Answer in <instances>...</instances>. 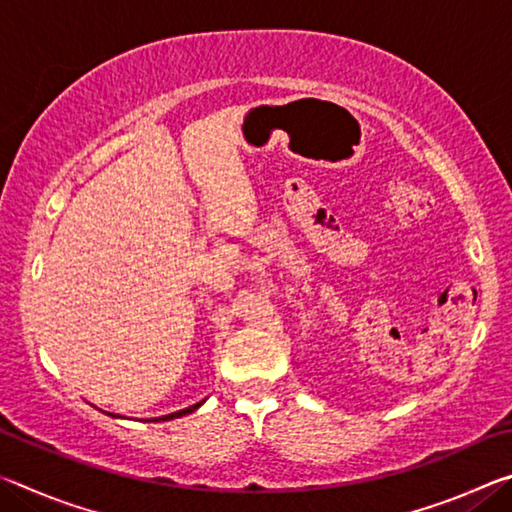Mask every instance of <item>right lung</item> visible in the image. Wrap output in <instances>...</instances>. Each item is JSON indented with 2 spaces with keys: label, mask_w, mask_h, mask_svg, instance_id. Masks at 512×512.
Here are the masks:
<instances>
[{
  "label": "right lung",
  "mask_w": 512,
  "mask_h": 512,
  "mask_svg": "<svg viewBox=\"0 0 512 512\" xmlns=\"http://www.w3.org/2000/svg\"><path fill=\"white\" fill-rule=\"evenodd\" d=\"M203 402H198V404H194V406H189V409H183V411H178V413H169V415H164V418H155V422L158 420H173V418H180V415H187V413H192V411H196L198 406H201Z\"/></svg>",
  "instance_id": "1"
}]
</instances>
